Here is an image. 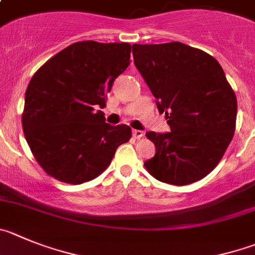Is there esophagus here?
<instances>
[{
	"label": "esophagus",
	"instance_id": "esophagus-1",
	"mask_svg": "<svg viewBox=\"0 0 255 255\" xmlns=\"http://www.w3.org/2000/svg\"><path fill=\"white\" fill-rule=\"evenodd\" d=\"M132 136H134L135 139H141V137L144 136V132L141 131V130H132Z\"/></svg>",
	"mask_w": 255,
	"mask_h": 255
}]
</instances>
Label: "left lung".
Masks as SVG:
<instances>
[{
    "label": "left lung",
    "instance_id": "obj_1",
    "mask_svg": "<svg viewBox=\"0 0 255 255\" xmlns=\"http://www.w3.org/2000/svg\"><path fill=\"white\" fill-rule=\"evenodd\" d=\"M132 55L170 128L145 134L156 149L146 170L174 186L200 181L219 164L235 131L237 96L221 65L178 41L134 44Z\"/></svg>",
    "mask_w": 255,
    "mask_h": 255
}]
</instances>
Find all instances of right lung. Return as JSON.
<instances>
[{"instance_id":"1","label":"right lung","mask_w":255,"mask_h":255,"mask_svg":"<svg viewBox=\"0 0 255 255\" xmlns=\"http://www.w3.org/2000/svg\"><path fill=\"white\" fill-rule=\"evenodd\" d=\"M128 43L78 41L44 63L25 93L22 129L49 176L81 184L96 178L129 141L128 125L105 123L106 95L130 64Z\"/></svg>"}]
</instances>
